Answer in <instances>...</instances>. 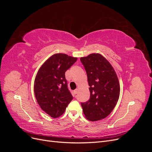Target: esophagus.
Listing matches in <instances>:
<instances>
[{
  "label": "esophagus",
  "mask_w": 152,
  "mask_h": 152,
  "mask_svg": "<svg viewBox=\"0 0 152 152\" xmlns=\"http://www.w3.org/2000/svg\"><path fill=\"white\" fill-rule=\"evenodd\" d=\"M78 91H79L78 89H75V90L73 91V94H77V93H78Z\"/></svg>",
  "instance_id": "34e87169"
}]
</instances>
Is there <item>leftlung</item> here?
<instances>
[{"instance_id":"left-lung-1","label":"left lung","mask_w":152,"mask_h":152,"mask_svg":"<svg viewBox=\"0 0 152 152\" xmlns=\"http://www.w3.org/2000/svg\"><path fill=\"white\" fill-rule=\"evenodd\" d=\"M87 73L90 99L81 103L87 120L97 121L107 117L115 107L120 95V84L113 68L98 53L80 58Z\"/></svg>"}]
</instances>
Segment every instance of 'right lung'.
I'll list each match as a JSON object with an SVG mask.
<instances>
[{
    "instance_id": "add662e5",
    "label": "right lung",
    "mask_w": 152,
    "mask_h": 152,
    "mask_svg": "<svg viewBox=\"0 0 152 152\" xmlns=\"http://www.w3.org/2000/svg\"><path fill=\"white\" fill-rule=\"evenodd\" d=\"M77 58L63 53L53 55L45 61L37 73L34 93L43 111L53 118L62 115L73 96L68 89L65 72Z\"/></svg>"
}]
</instances>
